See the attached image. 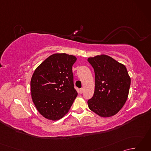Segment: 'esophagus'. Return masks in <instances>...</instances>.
<instances>
[{"label":"esophagus","mask_w":151,"mask_h":151,"mask_svg":"<svg viewBox=\"0 0 151 151\" xmlns=\"http://www.w3.org/2000/svg\"><path fill=\"white\" fill-rule=\"evenodd\" d=\"M79 91H80V93H81L82 94V93H83V92H84V89H83V88H81V89H80V90H79Z\"/></svg>","instance_id":"esophagus-1"}]
</instances>
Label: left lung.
Segmentation results:
<instances>
[{"label": "left lung", "instance_id": "left-lung-1", "mask_svg": "<svg viewBox=\"0 0 151 151\" xmlns=\"http://www.w3.org/2000/svg\"><path fill=\"white\" fill-rule=\"evenodd\" d=\"M95 72V86L89 108L101 117L116 114L129 95L130 78L126 67L107 55L89 58Z\"/></svg>", "mask_w": 151, "mask_h": 151}]
</instances>
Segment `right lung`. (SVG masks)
<instances>
[{"label":"right lung","mask_w":151,"mask_h":151,"mask_svg":"<svg viewBox=\"0 0 151 151\" xmlns=\"http://www.w3.org/2000/svg\"><path fill=\"white\" fill-rule=\"evenodd\" d=\"M76 58L65 53L48 57L32 76V97L38 111L47 119L58 120L70 110L78 95L72 67Z\"/></svg>","instance_id":"1"}]
</instances>
